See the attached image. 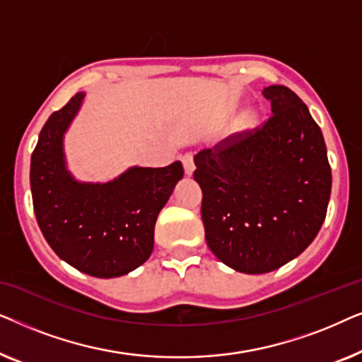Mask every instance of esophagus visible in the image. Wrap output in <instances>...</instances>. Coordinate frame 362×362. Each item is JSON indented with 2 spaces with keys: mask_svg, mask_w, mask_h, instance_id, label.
Listing matches in <instances>:
<instances>
[{
  "mask_svg": "<svg viewBox=\"0 0 362 362\" xmlns=\"http://www.w3.org/2000/svg\"><path fill=\"white\" fill-rule=\"evenodd\" d=\"M181 161H182V166H185L186 176H191L192 173H194V156H192L191 153H186V155L181 158Z\"/></svg>",
  "mask_w": 362,
  "mask_h": 362,
  "instance_id": "34e87169",
  "label": "esophagus"
}]
</instances>
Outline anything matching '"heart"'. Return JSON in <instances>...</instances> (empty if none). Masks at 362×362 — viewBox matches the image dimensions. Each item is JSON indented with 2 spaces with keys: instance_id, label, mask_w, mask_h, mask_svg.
Returning a JSON list of instances; mask_svg holds the SVG:
<instances>
[{
  "instance_id": "1",
  "label": "heart",
  "mask_w": 362,
  "mask_h": 362,
  "mask_svg": "<svg viewBox=\"0 0 362 362\" xmlns=\"http://www.w3.org/2000/svg\"><path fill=\"white\" fill-rule=\"evenodd\" d=\"M257 118H259V117H257V113H255L254 110H247V112H244L239 118H237V122H235V132L242 133V132L250 130V128H254L255 123H257Z\"/></svg>"
}]
</instances>
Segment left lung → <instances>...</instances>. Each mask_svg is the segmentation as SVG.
I'll return each mask as SVG.
<instances>
[{
  "mask_svg": "<svg viewBox=\"0 0 362 362\" xmlns=\"http://www.w3.org/2000/svg\"><path fill=\"white\" fill-rule=\"evenodd\" d=\"M262 93L274 113L264 127L194 156L207 245L249 275L298 257L323 226L331 194L325 138L308 107L285 86Z\"/></svg>",
  "mask_w": 362,
  "mask_h": 362,
  "instance_id": "1",
  "label": "left lung"
}]
</instances>
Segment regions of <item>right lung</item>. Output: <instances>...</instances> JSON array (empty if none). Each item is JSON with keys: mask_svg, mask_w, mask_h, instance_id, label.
<instances>
[{"mask_svg": "<svg viewBox=\"0 0 362 362\" xmlns=\"http://www.w3.org/2000/svg\"><path fill=\"white\" fill-rule=\"evenodd\" d=\"M78 92L54 112L31 156V192L39 229L64 262L97 279H115L150 259L158 214L185 175L181 161L132 166L107 182H86L67 170L64 136L81 110Z\"/></svg>", "mask_w": 362, "mask_h": 362, "instance_id": "1", "label": "right lung"}]
</instances>
